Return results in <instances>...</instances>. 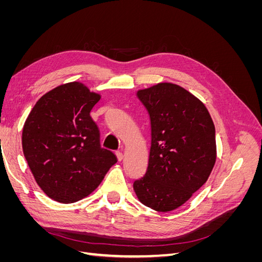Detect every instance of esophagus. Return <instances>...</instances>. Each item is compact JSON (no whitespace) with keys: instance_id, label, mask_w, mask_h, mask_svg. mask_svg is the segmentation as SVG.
I'll use <instances>...</instances> for the list:
<instances>
[{"instance_id":"esophagus-1","label":"esophagus","mask_w":262,"mask_h":262,"mask_svg":"<svg viewBox=\"0 0 262 262\" xmlns=\"http://www.w3.org/2000/svg\"><path fill=\"white\" fill-rule=\"evenodd\" d=\"M116 155H117L118 161H121L122 158H123V154H122L121 150H117V152H116Z\"/></svg>"}]
</instances>
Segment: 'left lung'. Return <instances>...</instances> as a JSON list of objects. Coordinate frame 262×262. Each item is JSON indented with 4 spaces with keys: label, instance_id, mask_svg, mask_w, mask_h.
Segmentation results:
<instances>
[{
    "label": "left lung",
    "instance_id": "obj_1",
    "mask_svg": "<svg viewBox=\"0 0 262 262\" xmlns=\"http://www.w3.org/2000/svg\"><path fill=\"white\" fill-rule=\"evenodd\" d=\"M150 119L145 175L133 182L139 200L158 212L184 204L208 180L216 160L208 109L182 87L160 83L138 92Z\"/></svg>",
    "mask_w": 262,
    "mask_h": 262
}]
</instances>
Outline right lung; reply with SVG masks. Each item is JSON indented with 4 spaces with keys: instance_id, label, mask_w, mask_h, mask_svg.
Segmentation results:
<instances>
[{
    "instance_id": "obj_1",
    "label": "right lung",
    "mask_w": 262,
    "mask_h": 262,
    "mask_svg": "<svg viewBox=\"0 0 262 262\" xmlns=\"http://www.w3.org/2000/svg\"><path fill=\"white\" fill-rule=\"evenodd\" d=\"M100 96L78 82L55 87L39 99L23 129V152L43 192L73 203L96 189L117 156L100 145L90 113Z\"/></svg>"
}]
</instances>
